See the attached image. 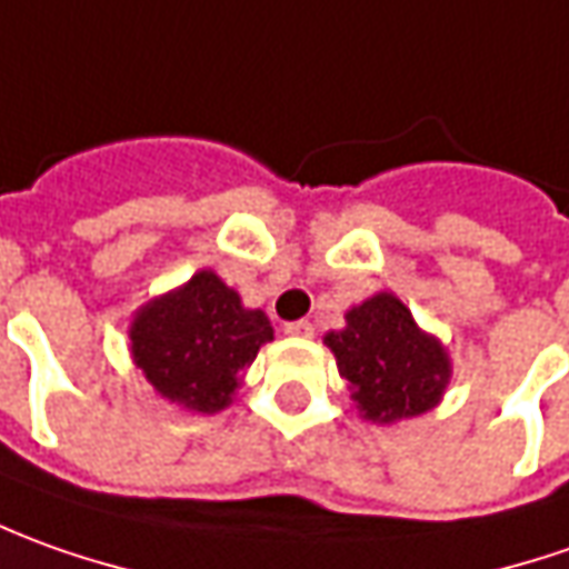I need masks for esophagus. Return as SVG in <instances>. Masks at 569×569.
Listing matches in <instances>:
<instances>
[{
  "label": "esophagus",
  "instance_id": "obj_1",
  "mask_svg": "<svg viewBox=\"0 0 569 569\" xmlns=\"http://www.w3.org/2000/svg\"><path fill=\"white\" fill-rule=\"evenodd\" d=\"M283 330L286 337H296V340H311L315 337V323L311 321H289Z\"/></svg>",
  "mask_w": 569,
  "mask_h": 569
}]
</instances>
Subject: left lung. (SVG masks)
Returning <instances> with one entry per match:
<instances>
[{
	"mask_svg": "<svg viewBox=\"0 0 569 569\" xmlns=\"http://www.w3.org/2000/svg\"><path fill=\"white\" fill-rule=\"evenodd\" d=\"M349 400L371 425H397L443 400L453 362L447 346L421 330L397 292H375L346 311L343 330L323 333Z\"/></svg>",
	"mask_w": 569,
	"mask_h": 569,
	"instance_id": "8db88e82",
	"label": "left lung"
}]
</instances>
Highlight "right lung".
Returning a JSON list of instances; mask_svg holds the SVG:
<instances>
[{
  "label": "right lung",
  "mask_w": 569,
  "mask_h": 569,
  "mask_svg": "<svg viewBox=\"0 0 569 569\" xmlns=\"http://www.w3.org/2000/svg\"><path fill=\"white\" fill-rule=\"evenodd\" d=\"M273 340L261 308H246L242 296L217 270L153 296L128 323V352L160 400L191 416L223 412L242 387L258 349Z\"/></svg>",
  "instance_id": "right-lung-1"
}]
</instances>
